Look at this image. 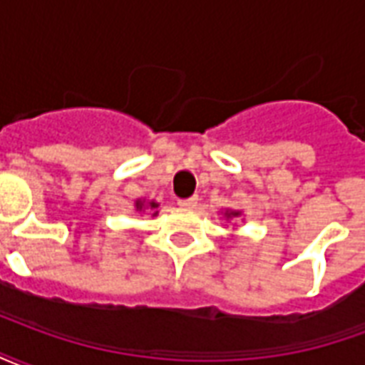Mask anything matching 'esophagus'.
I'll list each match as a JSON object with an SVG mask.
<instances>
[{
	"mask_svg": "<svg viewBox=\"0 0 365 365\" xmlns=\"http://www.w3.org/2000/svg\"><path fill=\"white\" fill-rule=\"evenodd\" d=\"M178 205H180V207H183V209H193V207L197 205V197L180 199V201H178Z\"/></svg>",
	"mask_w": 365,
	"mask_h": 365,
	"instance_id": "esophagus-1",
	"label": "esophagus"
}]
</instances>
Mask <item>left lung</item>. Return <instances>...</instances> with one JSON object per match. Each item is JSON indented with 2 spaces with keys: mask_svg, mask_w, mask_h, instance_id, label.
Masks as SVG:
<instances>
[{
  "mask_svg": "<svg viewBox=\"0 0 365 365\" xmlns=\"http://www.w3.org/2000/svg\"><path fill=\"white\" fill-rule=\"evenodd\" d=\"M225 215H227V219H230V217H238L240 213H238V211H227Z\"/></svg>",
  "mask_w": 365,
  "mask_h": 365,
  "instance_id": "1",
  "label": "left lung"
}]
</instances>
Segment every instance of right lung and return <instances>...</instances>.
<instances>
[{"label":"right lung","mask_w":365,"mask_h":365,"mask_svg":"<svg viewBox=\"0 0 365 365\" xmlns=\"http://www.w3.org/2000/svg\"><path fill=\"white\" fill-rule=\"evenodd\" d=\"M135 205H136V211H143L144 201H136ZM148 207H150V209H158V203H156V201H150V203H148ZM156 213H158V211H154V215Z\"/></svg>","instance_id":"right-lung-1"}]
</instances>
